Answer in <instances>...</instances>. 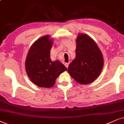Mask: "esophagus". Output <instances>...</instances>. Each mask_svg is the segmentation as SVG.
Returning a JSON list of instances; mask_svg holds the SVG:
<instances>
[{
    "label": "esophagus",
    "instance_id": "esophagus-1",
    "mask_svg": "<svg viewBox=\"0 0 124 124\" xmlns=\"http://www.w3.org/2000/svg\"><path fill=\"white\" fill-rule=\"evenodd\" d=\"M69 64V62H68V63H65V66L67 68V67H68Z\"/></svg>",
    "mask_w": 124,
    "mask_h": 124
}]
</instances>
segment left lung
<instances>
[{
    "label": "left lung",
    "instance_id": "8db88e82",
    "mask_svg": "<svg viewBox=\"0 0 124 124\" xmlns=\"http://www.w3.org/2000/svg\"><path fill=\"white\" fill-rule=\"evenodd\" d=\"M76 41V58L69 65L67 71L79 84L87 85L100 75L104 58L97 43L87 34L79 33Z\"/></svg>",
    "mask_w": 124,
    "mask_h": 124
}]
</instances>
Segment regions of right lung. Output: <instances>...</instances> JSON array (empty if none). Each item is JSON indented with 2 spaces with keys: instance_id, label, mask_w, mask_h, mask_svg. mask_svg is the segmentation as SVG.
<instances>
[{
  "instance_id": "add662e5",
  "label": "right lung",
  "mask_w": 124,
  "mask_h": 124,
  "mask_svg": "<svg viewBox=\"0 0 124 124\" xmlns=\"http://www.w3.org/2000/svg\"><path fill=\"white\" fill-rule=\"evenodd\" d=\"M53 39L47 35L31 45L25 61V68L31 82L41 87H53L58 77L67 70L60 61H52L50 50Z\"/></svg>"
}]
</instances>
